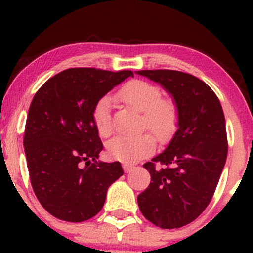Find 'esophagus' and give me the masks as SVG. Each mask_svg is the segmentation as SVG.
Here are the masks:
<instances>
[{"mask_svg": "<svg viewBox=\"0 0 253 253\" xmlns=\"http://www.w3.org/2000/svg\"><path fill=\"white\" fill-rule=\"evenodd\" d=\"M123 168H124L125 172H126V173H128L129 171L133 169V165H130V164H127V163H124V164H123Z\"/></svg>", "mask_w": 253, "mask_h": 253, "instance_id": "34e87169", "label": "esophagus"}]
</instances>
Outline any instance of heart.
<instances>
[{
	"mask_svg": "<svg viewBox=\"0 0 253 253\" xmlns=\"http://www.w3.org/2000/svg\"><path fill=\"white\" fill-rule=\"evenodd\" d=\"M162 91L155 84L134 80L126 83L119 91V97L128 106L143 113V127L149 128L161 143L172 136L178 121V110L170 100L162 98ZM112 98L103 96L92 110V121L101 136H108L113 130ZM156 140L149 133L138 136L119 135L107 144L110 158L124 163H134L153 152Z\"/></svg>",
	"mask_w": 253,
	"mask_h": 253,
	"instance_id": "b5f03b06",
	"label": "heart"
}]
</instances>
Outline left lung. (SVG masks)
<instances>
[{
	"label": "left lung",
	"instance_id": "left-lung-1",
	"mask_svg": "<svg viewBox=\"0 0 253 253\" xmlns=\"http://www.w3.org/2000/svg\"><path fill=\"white\" fill-rule=\"evenodd\" d=\"M172 96L177 130L163 152L144 168L151 183L138 195L143 215L161 228H179L210 205L227 157L225 115L203 81L175 70H141ZM158 165V167L155 165Z\"/></svg>",
	"mask_w": 253,
	"mask_h": 253
}]
</instances>
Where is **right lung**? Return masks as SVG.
<instances>
[{"mask_svg": "<svg viewBox=\"0 0 253 253\" xmlns=\"http://www.w3.org/2000/svg\"><path fill=\"white\" fill-rule=\"evenodd\" d=\"M128 77L132 71L68 69L34 95L25 127L26 159L37 199L57 219L82 222L95 216L109 185L124 175L119 162L98 161L103 145L92 110Z\"/></svg>", "mask_w": 253, "mask_h": 253, "instance_id": "right-lung-1", "label": "right lung"}]
</instances>
